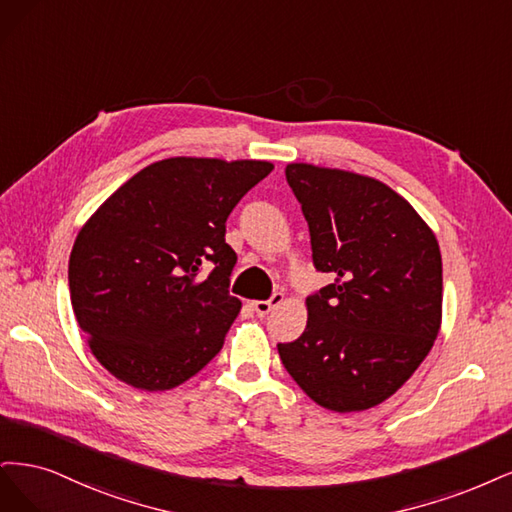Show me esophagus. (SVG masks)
I'll return each mask as SVG.
<instances>
[{
  "label": "esophagus",
  "mask_w": 512,
  "mask_h": 512,
  "mask_svg": "<svg viewBox=\"0 0 512 512\" xmlns=\"http://www.w3.org/2000/svg\"><path fill=\"white\" fill-rule=\"evenodd\" d=\"M283 300H285L283 293H274L270 300H257V302H253V308H255V312H257L259 317H266V315H270V312H272L276 306L283 304Z\"/></svg>",
  "instance_id": "34e87169"
}]
</instances>
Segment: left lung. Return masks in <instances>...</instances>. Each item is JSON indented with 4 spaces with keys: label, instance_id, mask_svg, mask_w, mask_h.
I'll return each mask as SVG.
<instances>
[{
    "label": "left lung",
    "instance_id": "8db88e82",
    "mask_svg": "<svg viewBox=\"0 0 512 512\" xmlns=\"http://www.w3.org/2000/svg\"><path fill=\"white\" fill-rule=\"evenodd\" d=\"M312 263L334 283L306 298L304 334L278 344L310 400L334 412L385 402L430 353L442 319L436 236L381 180L289 163Z\"/></svg>",
    "mask_w": 512,
    "mask_h": 512
}]
</instances>
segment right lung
<instances>
[{"instance_id":"add662e5","label":"right lung","mask_w":512,"mask_h":512,"mask_svg":"<svg viewBox=\"0 0 512 512\" xmlns=\"http://www.w3.org/2000/svg\"><path fill=\"white\" fill-rule=\"evenodd\" d=\"M268 161L172 157L114 191L80 229L70 298L91 353L119 381L166 391L221 351L240 300L225 221Z\"/></svg>"}]
</instances>
